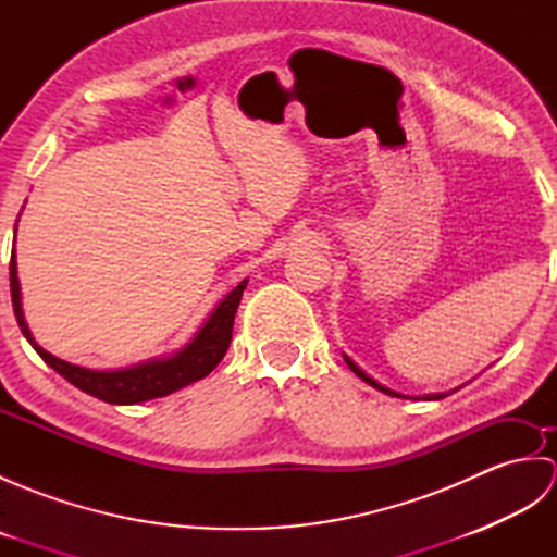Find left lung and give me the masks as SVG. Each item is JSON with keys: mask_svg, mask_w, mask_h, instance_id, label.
I'll use <instances>...</instances> for the list:
<instances>
[{"mask_svg": "<svg viewBox=\"0 0 557 557\" xmlns=\"http://www.w3.org/2000/svg\"><path fill=\"white\" fill-rule=\"evenodd\" d=\"M342 357H345V361H347V366H349V369L354 371V373H357L359 377H361V381L363 383H369L371 387H375V389H381V393H385V395H389V397H405V399H443V397H447L449 393H455V389H459V387H455V389H449V393H433V395H421V397H409V395H401V393H395V389H389V387H385L383 383H377L375 381V377H371L369 373H366L363 369H359V366L357 363H354L349 357H347V354H342Z\"/></svg>", "mask_w": 557, "mask_h": 557, "instance_id": "1", "label": "left lung"}]
</instances>
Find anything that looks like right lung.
<instances>
[{
    "label": "right lung",
    "mask_w": 557,
    "mask_h": 557,
    "mask_svg": "<svg viewBox=\"0 0 557 557\" xmlns=\"http://www.w3.org/2000/svg\"><path fill=\"white\" fill-rule=\"evenodd\" d=\"M9 280H11V304H14V315L23 337L30 342V347L40 354L42 361L50 366V369H54L59 375L66 377L71 385L102 401H110V405H138V401L172 395L176 389L200 381V377H206L212 369H215L230 349L234 313L239 309L242 294L248 282V280H242L232 292L224 294L215 309H212L210 315L206 318V323L198 327V333L188 339L182 349L164 354V357L126 366V369L98 371V369H86V366H76L59 359L35 342L21 306V282H18V270H16V236H14V251H11V263H9Z\"/></svg>",
    "instance_id": "obj_1"
}]
</instances>
